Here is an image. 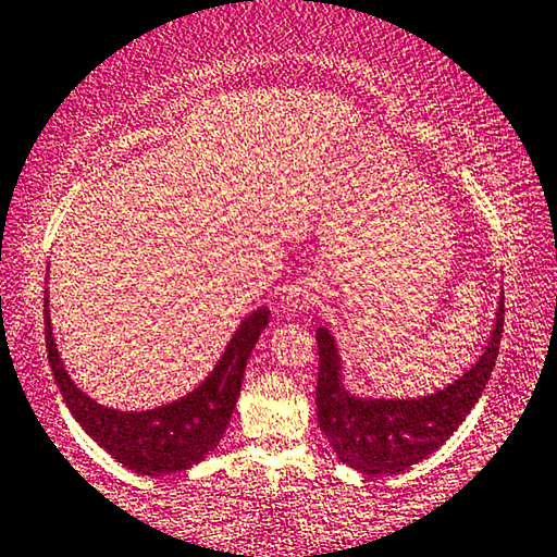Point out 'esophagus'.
Wrapping results in <instances>:
<instances>
[{"label":"esophagus","mask_w":557,"mask_h":557,"mask_svg":"<svg viewBox=\"0 0 557 557\" xmlns=\"http://www.w3.org/2000/svg\"><path fill=\"white\" fill-rule=\"evenodd\" d=\"M312 302V295L308 293V289H295V293L293 295H289L287 297V310H302L305 308V305H310Z\"/></svg>","instance_id":"1"}]
</instances>
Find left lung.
<instances>
[{
  "label": "left lung",
  "instance_id": "obj_1",
  "mask_svg": "<svg viewBox=\"0 0 557 557\" xmlns=\"http://www.w3.org/2000/svg\"><path fill=\"white\" fill-rule=\"evenodd\" d=\"M505 323V293L499 297L487 346L480 360L449 386L424 398H358L341 383V356L327 327H318V424L343 465L360 474H396L419 465L457 432L480 401L495 368Z\"/></svg>",
  "mask_w": 557,
  "mask_h": 557
}]
</instances>
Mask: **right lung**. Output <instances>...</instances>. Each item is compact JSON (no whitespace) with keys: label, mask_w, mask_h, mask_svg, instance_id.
<instances>
[{"label":"right lung","mask_w":557,"mask_h":557,"mask_svg":"<svg viewBox=\"0 0 557 557\" xmlns=\"http://www.w3.org/2000/svg\"><path fill=\"white\" fill-rule=\"evenodd\" d=\"M270 310L260 308L242 320L237 333L226 343L214 371L191 394L148 411L108 409L85 396L70 379L54 348L45 289V341L47 358L62 398L77 424L123 467L138 474L161 476L184 472L207 457L224 436L234 406H237L242 379L249 354L260 333L268 327Z\"/></svg>","instance_id":"obj_1"}]
</instances>
